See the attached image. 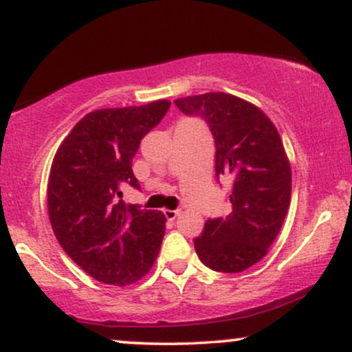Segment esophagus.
<instances>
[{
	"label": "esophagus",
	"instance_id": "obj_1",
	"mask_svg": "<svg viewBox=\"0 0 352 352\" xmlns=\"http://www.w3.org/2000/svg\"><path fill=\"white\" fill-rule=\"evenodd\" d=\"M165 217H167V220H175L177 217L180 215V210H164Z\"/></svg>",
	"mask_w": 352,
	"mask_h": 352
}]
</instances>
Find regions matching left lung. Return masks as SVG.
I'll return each mask as SVG.
<instances>
[{
  "mask_svg": "<svg viewBox=\"0 0 352 352\" xmlns=\"http://www.w3.org/2000/svg\"><path fill=\"white\" fill-rule=\"evenodd\" d=\"M175 106L207 120L217 177L233 179V212L205 223L197 254L215 272H245L268 253L292 201V165L281 137L260 107L227 92L187 96Z\"/></svg>",
  "mask_w": 352,
  "mask_h": 352,
  "instance_id": "1",
  "label": "left lung"
}]
</instances>
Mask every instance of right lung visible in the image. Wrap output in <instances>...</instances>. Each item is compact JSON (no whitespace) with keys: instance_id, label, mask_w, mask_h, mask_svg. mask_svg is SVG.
Masks as SVG:
<instances>
[{"instance_id":"1","label":"right lung","mask_w":352,"mask_h":352,"mask_svg":"<svg viewBox=\"0 0 352 352\" xmlns=\"http://www.w3.org/2000/svg\"><path fill=\"white\" fill-rule=\"evenodd\" d=\"M170 100L89 112L59 145L47 180L52 232L94 280L125 286L153 266L165 235V215L116 197L127 182L139 188L132 159L140 140L162 120Z\"/></svg>"}]
</instances>
